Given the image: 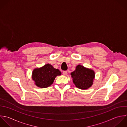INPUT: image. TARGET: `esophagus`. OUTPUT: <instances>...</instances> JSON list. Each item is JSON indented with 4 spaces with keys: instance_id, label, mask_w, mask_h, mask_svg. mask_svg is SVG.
<instances>
[{
    "instance_id": "esophagus-1",
    "label": "esophagus",
    "mask_w": 127,
    "mask_h": 127,
    "mask_svg": "<svg viewBox=\"0 0 127 127\" xmlns=\"http://www.w3.org/2000/svg\"><path fill=\"white\" fill-rule=\"evenodd\" d=\"M63 75H67V71H63Z\"/></svg>"
}]
</instances>
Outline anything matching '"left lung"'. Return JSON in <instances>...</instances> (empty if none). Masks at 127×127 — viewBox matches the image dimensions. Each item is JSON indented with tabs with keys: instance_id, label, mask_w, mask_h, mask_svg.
<instances>
[{
	"instance_id": "8db88e82",
	"label": "left lung",
	"mask_w": 127,
	"mask_h": 127,
	"mask_svg": "<svg viewBox=\"0 0 127 127\" xmlns=\"http://www.w3.org/2000/svg\"><path fill=\"white\" fill-rule=\"evenodd\" d=\"M71 75L75 86L81 90H87L91 88L95 78V72L93 70L81 65H77Z\"/></svg>"
}]
</instances>
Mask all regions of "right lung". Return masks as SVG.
I'll list each match as a JSON object with an SVG mask.
<instances>
[{"label": "right lung", "instance_id": "right-lung-1", "mask_svg": "<svg viewBox=\"0 0 127 127\" xmlns=\"http://www.w3.org/2000/svg\"><path fill=\"white\" fill-rule=\"evenodd\" d=\"M61 72L54 68L52 65L46 64L40 68H36L32 72V78L34 84L40 88H46L50 86L57 76Z\"/></svg>", "mask_w": 127, "mask_h": 127}]
</instances>
